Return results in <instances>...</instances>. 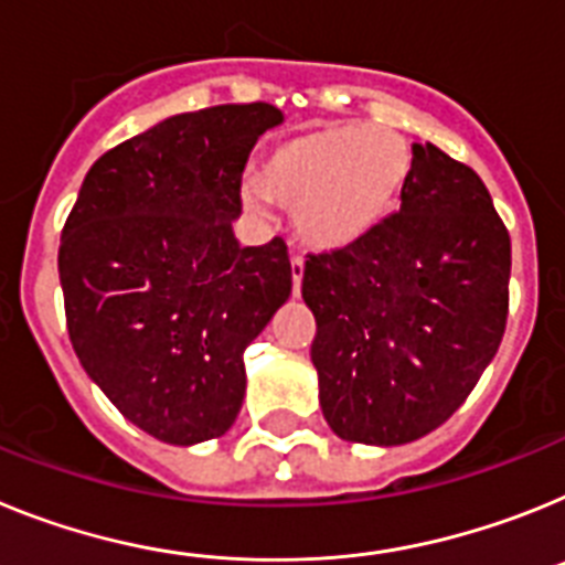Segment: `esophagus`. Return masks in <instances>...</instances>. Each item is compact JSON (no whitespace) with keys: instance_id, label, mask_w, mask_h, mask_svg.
I'll list each match as a JSON object with an SVG mask.
<instances>
[{"instance_id":"esophagus-1","label":"esophagus","mask_w":565,"mask_h":565,"mask_svg":"<svg viewBox=\"0 0 565 565\" xmlns=\"http://www.w3.org/2000/svg\"><path fill=\"white\" fill-rule=\"evenodd\" d=\"M289 269H292V296H301V278H303V262L301 258H292L289 262Z\"/></svg>"}]
</instances>
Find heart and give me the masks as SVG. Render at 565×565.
<instances>
[{"mask_svg":"<svg viewBox=\"0 0 565 565\" xmlns=\"http://www.w3.org/2000/svg\"><path fill=\"white\" fill-rule=\"evenodd\" d=\"M412 164L409 141L392 130L321 127L273 147L258 188L247 184L242 195L249 210L276 201L292 213L307 247L338 253L364 242L398 210Z\"/></svg>","mask_w":565,"mask_h":565,"instance_id":"1","label":"heart"}]
</instances>
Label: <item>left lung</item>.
Returning a JSON list of instances; mask_svg holds the SVG:
<instances>
[{
  "instance_id": "obj_1",
  "label": "left lung",
  "mask_w": 565,
  "mask_h": 565,
  "mask_svg": "<svg viewBox=\"0 0 565 565\" xmlns=\"http://www.w3.org/2000/svg\"><path fill=\"white\" fill-rule=\"evenodd\" d=\"M401 210L364 242L310 255L312 366L341 440L401 446L475 390L507 330L512 242L472 167L412 145Z\"/></svg>"
}]
</instances>
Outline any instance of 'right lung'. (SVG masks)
I'll list each match as a JSON object with an SVG mask.
<instances>
[{"mask_svg": "<svg viewBox=\"0 0 565 565\" xmlns=\"http://www.w3.org/2000/svg\"><path fill=\"white\" fill-rule=\"evenodd\" d=\"M284 113H179L87 170L58 247L67 332L110 404L173 446L238 418L244 350L292 292L287 244L242 247V173Z\"/></svg>", "mask_w": 565, "mask_h": 565, "instance_id": "right-lung-1", "label": "right lung"}]
</instances>
